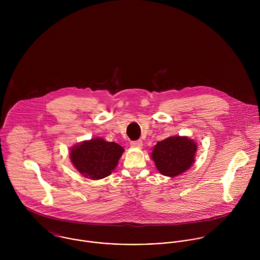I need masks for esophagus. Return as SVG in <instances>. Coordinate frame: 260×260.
Here are the masks:
<instances>
[{
	"mask_svg": "<svg viewBox=\"0 0 260 260\" xmlns=\"http://www.w3.org/2000/svg\"><path fill=\"white\" fill-rule=\"evenodd\" d=\"M142 146H143V142L141 140L131 142V147H133V148H141Z\"/></svg>",
	"mask_w": 260,
	"mask_h": 260,
	"instance_id": "1",
	"label": "esophagus"
}]
</instances>
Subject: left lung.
I'll return each mask as SVG.
<instances>
[{
    "label": "left lung",
    "instance_id": "8db88e82",
    "mask_svg": "<svg viewBox=\"0 0 260 260\" xmlns=\"http://www.w3.org/2000/svg\"><path fill=\"white\" fill-rule=\"evenodd\" d=\"M197 143L187 136H170L157 142L150 153L157 170L164 176L176 177L194 163Z\"/></svg>",
    "mask_w": 260,
    "mask_h": 260
}]
</instances>
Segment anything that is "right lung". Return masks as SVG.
I'll return each instance as SVG.
<instances>
[{
  "label": "right lung",
  "mask_w": 260,
  "mask_h": 260,
  "mask_svg": "<svg viewBox=\"0 0 260 260\" xmlns=\"http://www.w3.org/2000/svg\"><path fill=\"white\" fill-rule=\"evenodd\" d=\"M124 148L101 137L82 141L70 148L71 162L85 178L99 180L109 176L118 165Z\"/></svg>",
  "instance_id": "obj_1"
}]
</instances>
